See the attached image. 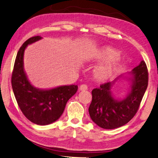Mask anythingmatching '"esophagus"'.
<instances>
[{"mask_svg":"<svg viewBox=\"0 0 158 158\" xmlns=\"http://www.w3.org/2000/svg\"><path fill=\"white\" fill-rule=\"evenodd\" d=\"M79 89L81 90V91H85V90L87 89V86L86 85H81V86H80Z\"/></svg>","mask_w":158,"mask_h":158,"instance_id":"34e87169","label":"esophagus"}]
</instances>
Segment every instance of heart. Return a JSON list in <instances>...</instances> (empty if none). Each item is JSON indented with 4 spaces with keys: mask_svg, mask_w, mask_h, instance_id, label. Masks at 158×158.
<instances>
[{
    "mask_svg": "<svg viewBox=\"0 0 158 158\" xmlns=\"http://www.w3.org/2000/svg\"><path fill=\"white\" fill-rule=\"evenodd\" d=\"M117 51L110 48H104L98 52L95 59L98 61H106L97 66L93 71V76L99 82H106L112 77L117 69L118 63Z\"/></svg>",
    "mask_w": 158,
    "mask_h": 158,
    "instance_id": "obj_1",
    "label": "heart"
}]
</instances>
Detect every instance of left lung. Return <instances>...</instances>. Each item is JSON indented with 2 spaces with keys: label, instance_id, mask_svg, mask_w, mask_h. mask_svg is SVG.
I'll list each match as a JSON object with an SVG mask.
<instances>
[{
  "label": "left lung",
  "instance_id": "left-lung-1",
  "mask_svg": "<svg viewBox=\"0 0 158 158\" xmlns=\"http://www.w3.org/2000/svg\"><path fill=\"white\" fill-rule=\"evenodd\" d=\"M120 78L131 82L130 90L123 99L113 96L111 89ZM148 75L146 64L141 61L137 66L126 75H122L113 82L103 84L92 91V100L89 107L90 118L96 125L112 130L125 125L137 112L148 87Z\"/></svg>",
  "mask_w": 158,
  "mask_h": 158
}]
</instances>
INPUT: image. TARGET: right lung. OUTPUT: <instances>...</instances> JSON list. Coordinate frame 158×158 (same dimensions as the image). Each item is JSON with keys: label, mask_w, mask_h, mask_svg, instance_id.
I'll list each match as a JSON object with an SVG mask.
<instances>
[{"label": "right lung", "mask_w": 158, "mask_h": 158, "mask_svg": "<svg viewBox=\"0 0 158 158\" xmlns=\"http://www.w3.org/2000/svg\"><path fill=\"white\" fill-rule=\"evenodd\" d=\"M42 39L38 35L30 38L19 48L12 75L15 97L23 114L38 125L55 123L61 117L69 99L76 94L77 86L61 85L51 89H39L29 82L24 68V55L28 45Z\"/></svg>", "instance_id": "right-lung-1"}]
</instances>
